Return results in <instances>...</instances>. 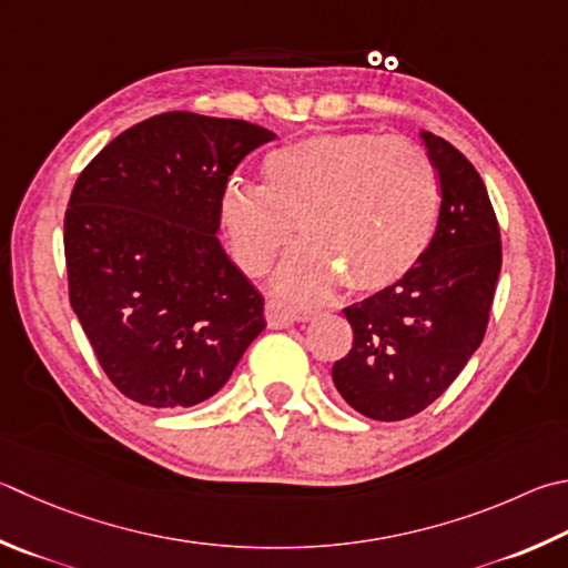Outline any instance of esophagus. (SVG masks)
I'll return each mask as SVG.
<instances>
[{"label": "esophagus", "instance_id": "obj_1", "mask_svg": "<svg viewBox=\"0 0 568 568\" xmlns=\"http://www.w3.org/2000/svg\"><path fill=\"white\" fill-rule=\"evenodd\" d=\"M265 320H267V327L281 329V327H287V325L297 323V320H301V315H297L295 311H291V307H285L283 303L267 301L265 303Z\"/></svg>", "mask_w": 568, "mask_h": 568}]
</instances>
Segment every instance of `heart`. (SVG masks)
Wrapping results in <instances>:
<instances>
[{"mask_svg":"<svg viewBox=\"0 0 568 568\" xmlns=\"http://www.w3.org/2000/svg\"><path fill=\"white\" fill-rule=\"evenodd\" d=\"M265 185L231 181L221 225L245 273L305 239L273 275V293L317 305L339 281L367 295L399 283L425 255L437 225L439 185L425 151L379 133H317L263 161Z\"/></svg>","mask_w":568,"mask_h":568,"instance_id":"heart-1","label":"heart"}]
</instances>
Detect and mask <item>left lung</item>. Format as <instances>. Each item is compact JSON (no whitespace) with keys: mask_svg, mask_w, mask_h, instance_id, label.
<instances>
[{"mask_svg":"<svg viewBox=\"0 0 568 568\" xmlns=\"http://www.w3.org/2000/svg\"><path fill=\"white\" fill-rule=\"evenodd\" d=\"M439 179V219L399 283L345 307L353 349L333 365L349 407L379 422L432 405L477 353L501 271V241L477 169L449 141L419 131Z\"/></svg>","mask_w":568,"mask_h":568,"instance_id":"1","label":"left lung"}]
</instances>
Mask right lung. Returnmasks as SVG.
Returning a JSON list of instances; mask_svg holds the SVG:
<instances>
[{"label":"right lung","instance_id":"1","mask_svg":"<svg viewBox=\"0 0 568 568\" xmlns=\"http://www.w3.org/2000/svg\"><path fill=\"white\" fill-rule=\"evenodd\" d=\"M275 133L161 113L81 171L64 219L69 301L109 379L146 407L213 397L265 329L263 297L225 255L221 193Z\"/></svg>","mask_w":568,"mask_h":568}]
</instances>
